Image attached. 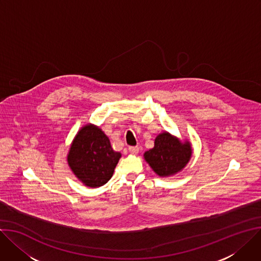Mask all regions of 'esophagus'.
Returning a JSON list of instances; mask_svg holds the SVG:
<instances>
[{
    "label": "esophagus",
    "instance_id": "esophagus-1",
    "mask_svg": "<svg viewBox=\"0 0 261 261\" xmlns=\"http://www.w3.org/2000/svg\"><path fill=\"white\" fill-rule=\"evenodd\" d=\"M128 150L131 154H137L138 151H139V148L138 147H129Z\"/></svg>",
    "mask_w": 261,
    "mask_h": 261
}]
</instances>
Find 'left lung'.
<instances>
[{
	"mask_svg": "<svg viewBox=\"0 0 261 261\" xmlns=\"http://www.w3.org/2000/svg\"><path fill=\"white\" fill-rule=\"evenodd\" d=\"M192 156L191 144H182L170 133L159 134L155 139L154 148L145 153V159L153 171L167 177L180 172Z\"/></svg>",
	"mask_w": 261,
	"mask_h": 261,
	"instance_id": "8db88e82",
	"label": "left lung"
}]
</instances>
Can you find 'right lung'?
I'll return each mask as SVG.
<instances>
[{
	"label": "right lung",
	"instance_id": "1",
	"mask_svg": "<svg viewBox=\"0 0 261 261\" xmlns=\"http://www.w3.org/2000/svg\"><path fill=\"white\" fill-rule=\"evenodd\" d=\"M120 158L121 153L113 151L104 132L87 125L75 137L67 161L80 181L89 187H99L110 180Z\"/></svg>",
	"mask_w": 261,
	"mask_h": 261
}]
</instances>
